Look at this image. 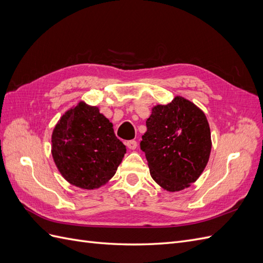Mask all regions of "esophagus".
Here are the masks:
<instances>
[{
    "label": "esophagus",
    "mask_w": 263,
    "mask_h": 263,
    "mask_svg": "<svg viewBox=\"0 0 263 263\" xmlns=\"http://www.w3.org/2000/svg\"><path fill=\"white\" fill-rule=\"evenodd\" d=\"M125 144H126L127 148H129V149H132V150L137 148V141H136V140H128V141H126Z\"/></svg>",
    "instance_id": "34e87169"
}]
</instances>
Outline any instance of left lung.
I'll return each mask as SVG.
<instances>
[{"mask_svg":"<svg viewBox=\"0 0 263 263\" xmlns=\"http://www.w3.org/2000/svg\"><path fill=\"white\" fill-rule=\"evenodd\" d=\"M146 125L140 149L151 178L169 192L189 187L200 178L211 155V129L203 110L176 97L169 104L154 106Z\"/></svg>","mask_w":263,"mask_h":263,"instance_id":"1","label":"left lung"}]
</instances>
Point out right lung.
Segmentation results:
<instances>
[{
	"mask_svg": "<svg viewBox=\"0 0 263 263\" xmlns=\"http://www.w3.org/2000/svg\"><path fill=\"white\" fill-rule=\"evenodd\" d=\"M51 144L53 161L61 176L84 190L106 184L126 154L113 124L99 107L82 101L61 116L53 128Z\"/></svg>",
	"mask_w": 263,
	"mask_h": 263,
	"instance_id": "add662e5",
	"label": "right lung"
}]
</instances>
